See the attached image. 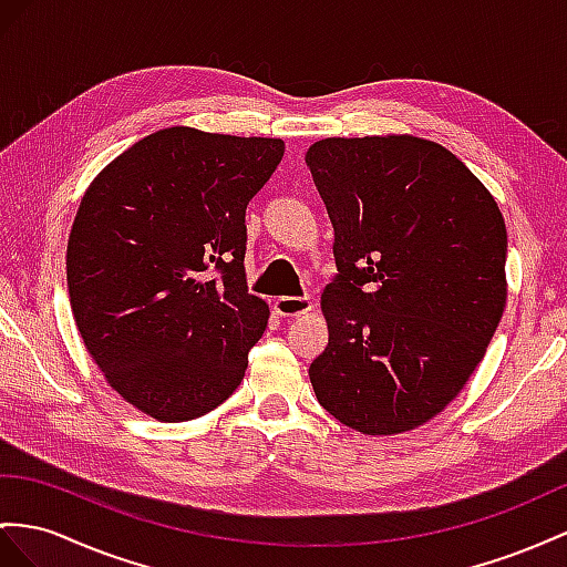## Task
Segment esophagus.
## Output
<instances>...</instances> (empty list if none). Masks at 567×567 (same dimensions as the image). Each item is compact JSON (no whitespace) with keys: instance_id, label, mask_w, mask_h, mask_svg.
<instances>
[{"instance_id":"esophagus-1","label":"esophagus","mask_w":567,"mask_h":567,"mask_svg":"<svg viewBox=\"0 0 567 567\" xmlns=\"http://www.w3.org/2000/svg\"><path fill=\"white\" fill-rule=\"evenodd\" d=\"M272 307H275V313L282 318H297V316L309 313L313 303L307 297H280L275 299Z\"/></svg>"}]
</instances>
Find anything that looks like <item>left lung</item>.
<instances>
[{
    "instance_id": "1",
    "label": "left lung",
    "mask_w": 567,
    "mask_h": 567,
    "mask_svg": "<svg viewBox=\"0 0 567 567\" xmlns=\"http://www.w3.org/2000/svg\"><path fill=\"white\" fill-rule=\"evenodd\" d=\"M336 241L328 347L309 367L321 408L367 435L422 426L484 359L505 309L498 203L443 145L323 138L307 153Z\"/></svg>"
}]
</instances>
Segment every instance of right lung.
<instances>
[{
    "mask_svg": "<svg viewBox=\"0 0 567 567\" xmlns=\"http://www.w3.org/2000/svg\"><path fill=\"white\" fill-rule=\"evenodd\" d=\"M280 138L169 126L141 138L83 194L66 246L76 326L117 393L159 422L223 404L268 326L244 275L249 200Z\"/></svg>",
    "mask_w": 567,
    "mask_h": 567,
    "instance_id": "add662e5",
    "label": "right lung"
}]
</instances>
